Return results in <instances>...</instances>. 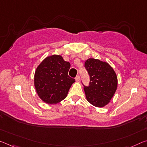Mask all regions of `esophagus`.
I'll list each match as a JSON object with an SVG mask.
<instances>
[{
  "label": "esophagus",
  "mask_w": 147,
  "mask_h": 147,
  "mask_svg": "<svg viewBox=\"0 0 147 147\" xmlns=\"http://www.w3.org/2000/svg\"><path fill=\"white\" fill-rule=\"evenodd\" d=\"M75 79H76V81H80V76L79 75H77L76 76V78H75Z\"/></svg>",
  "instance_id": "esophagus-1"
}]
</instances>
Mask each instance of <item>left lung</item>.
Segmentation results:
<instances>
[{"mask_svg": "<svg viewBox=\"0 0 147 147\" xmlns=\"http://www.w3.org/2000/svg\"><path fill=\"white\" fill-rule=\"evenodd\" d=\"M84 67L90 76L89 86L84 85L88 101L97 107L108 104L117 88V76L107 63L90 58Z\"/></svg>", "mask_w": 147, "mask_h": 147, "instance_id": "obj_1", "label": "left lung"}]
</instances>
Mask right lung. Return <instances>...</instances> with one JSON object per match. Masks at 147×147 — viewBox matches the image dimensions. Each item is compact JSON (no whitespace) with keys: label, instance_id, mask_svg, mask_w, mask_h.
<instances>
[{"label":"right lung","instance_id":"1","mask_svg":"<svg viewBox=\"0 0 147 147\" xmlns=\"http://www.w3.org/2000/svg\"><path fill=\"white\" fill-rule=\"evenodd\" d=\"M70 67V63L58 55L47 57L38 65L34 74V86L43 101L55 104L67 97L75 82V79L68 75Z\"/></svg>","mask_w":147,"mask_h":147}]
</instances>
